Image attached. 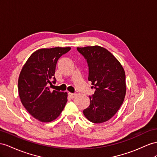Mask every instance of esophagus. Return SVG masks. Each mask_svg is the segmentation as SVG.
Wrapping results in <instances>:
<instances>
[{
	"label": "esophagus",
	"instance_id": "obj_1",
	"mask_svg": "<svg viewBox=\"0 0 157 157\" xmlns=\"http://www.w3.org/2000/svg\"><path fill=\"white\" fill-rule=\"evenodd\" d=\"M68 95H69V97L70 98H71V99H73V98H74V97L75 96V94H73V93H68Z\"/></svg>",
	"mask_w": 157,
	"mask_h": 157
}]
</instances>
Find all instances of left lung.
<instances>
[{
	"label": "left lung",
	"mask_w": 157,
	"mask_h": 157,
	"mask_svg": "<svg viewBox=\"0 0 157 157\" xmlns=\"http://www.w3.org/2000/svg\"><path fill=\"white\" fill-rule=\"evenodd\" d=\"M77 50L86 60L88 80L95 90L89 96L90 106L83 113L92 123L105 122L117 113L124 101L125 73L121 64L105 48L95 46Z\"/></svg>",
	"instance_id": "left-lung-1"
}]
</instances>
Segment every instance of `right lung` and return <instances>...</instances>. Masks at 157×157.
Wrapping results in <instances>:
<instances>
[{"mask_svg":"<svg viewBox=\"0 0 157 157\" xmlns=\"http://www.w3.org/2000/svg\"><path fill=\"white\" fill-rule=\"evenodd\" d=\"M71 48H43L34 52L24 65L19 75L20 99L29 113L42 122L56 119L67 103L66 92L51 91L58 59ZM53 79V81L51 80Z\"/></svg>","mask_w":157,"mask_h":157,"instance_id":"right-lung-1","label":"right lung"}]
</instances>
